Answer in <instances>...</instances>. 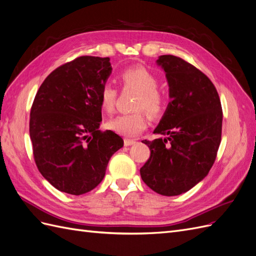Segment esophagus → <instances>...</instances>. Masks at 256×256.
<instances>
[{"label":"esophagus","instance_id":"1","mask_svg":"<svg viewBox=\"0 0 256 256\" xmlns=\"http://www.w3.org/2000/svg\"><path fill=\"white\" fill-rule=\"evenodd\" d=\"M124 144H125V146H130V145L136 144V141L130 140V138H125V140H124Z\"/></svg>","mask_w":256,"mask_h":256}]
</instances>
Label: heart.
<instances>
[{
    "mask_svg": "<svg viewBox=\"0 0 256 256\" xmlns=\"http://www.w3.org/2000/svg\"><path fill=\"white\" fill-rule=\"evenodd\" d=\"M118 79L125 88H132L136 92L134 108L136 110L131 113L120 114L106 122L109 129L114 132L125 136H136L146 128V118L144 110L152 118H157L164 111V95L157 88L158 78L154 72L143 66L128 67L120 72ZM118 90L110 82H106L100 90V106L106 112L114 110Z\"/></svg>",
    "mask_w": 256,
    "mask_h": 256,
    "instance_id": "1",
    "label": "heart"
}]
</instances>
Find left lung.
Here are the masks:
<instances>
[{
	"label": "left lung",
	"instance_id": "obj_1",
	"mask_svg": "<svg viewBox=\"0 0 256 256\" xmlns=\"http://www.w3.org/2000/svg\"><path fill=\"white\" fill-rule=\"evenodd\" d=\"M157 64L166 72L171 102L154 134L166 138L142 141L150 157L140 173L152 190L174 196L212 168L221 142L222 108L214 85L200 69L174 56H161Z\"/></svg>",
	"mask_w": 256,
	"mask_h": 256
}]
</instances>
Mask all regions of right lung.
Wrapping results in <instances>:
<instances>
[{
	"label": "right lung",
	"instance_id": "add662e5",
	"mask_svg": "<svg viewBox=\"0 0 256 256\" xmlns=\"http://www.w3.org/2000/svg\"><path fill=\"white\" fill-rule=\"evenodd\" d=\"M112 72L109 58L80 56L53 70L30 109L35 164L54 188L72 196L102 182L122 138L100 131V90Z\"/></svg>",
	"mask_w": 256,
	"mask_h": 256
}]
</instances>
